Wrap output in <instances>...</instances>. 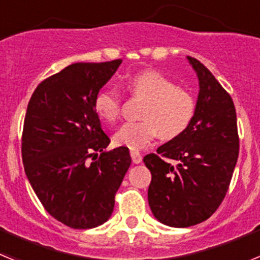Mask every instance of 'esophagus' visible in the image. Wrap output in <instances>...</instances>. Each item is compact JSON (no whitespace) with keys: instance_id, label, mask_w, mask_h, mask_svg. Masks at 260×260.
I'll return each mask as SVG.
<instances>
[{"instance_id":"esophagus-1","label":"esophagus","mask_w":260,"mask_h":260,"mask_svg":"<svg viewBox=\"0 0 260 260\" xmlns=\"http://www.w3.org/2000/svg\"><path fill=\"white\" fill-rule=\"evenodd\" d=\"M130 156H132V160L134 164H139V162H142V155L138 151H130Z\"/></svg>"}]
</instances>
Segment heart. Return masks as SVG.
Instances as JSON below:
<instances>
[{
  "mask_svg": "<svg viewBox=\"0 0 260 260\" xmlns=\"http://www.w3.org/2000/svg\"><path fill=\"white\" fill-rule=\"evenodd\" d=\"M134 95L146 99L141 122H126L114 133L113 143L132 151L150 146L160 133L164 139H173L185 133L197 113L191 93L177 87L173 80L157 71H143L127 82ZM121 99L114 89H100L93 99L96 116L104 123H113L119 116Z\"/></svg>",
  "mask_w": 260,
  "mask_h": 260,
  "instance_id": "obj_1",
  "label": "heart"
}]
</instances>
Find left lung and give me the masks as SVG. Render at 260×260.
I'll use <instances>...</instances> for the list:
<instances>
[{
  "mask_svg": "<svg viewBox=\"0 0 260 260\" xmlns=\"http://www.w3.org/2000/svg\"><path fill=\"white\" fill-rule=\"evenodd\" d=\"M197 113L185 133L144 156L152 180L148 204L156 220L186 228L207 220L228 191L237 164V116L231 95L198 59Z\"/></svg>",
  "mask_w": 260,
  "mask_h": 260,
  "instance_id": "obj_1",
  "label": "left lung"
}]
</instances>
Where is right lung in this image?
Segmentation results:
<instances>
[{"label": "right lung", "instance_id": "1", "mask_svg": "<svg viewBox=\"0 0 260 260\" xmlns=\"http://www.w3.org/2000/svg\"><path fill=\"white\" fill-rule=\"evenodd\" d=\"M77 62L32 93L22 137L24 172L45 210L62 224L89 229L113 212L114 195L132 164L128 148L110 143L93 99L121 65ZM102 152L99 159L89 158Z\"/></svg>", "mask_w": 260, "mask_h": 260}]
</instances>
